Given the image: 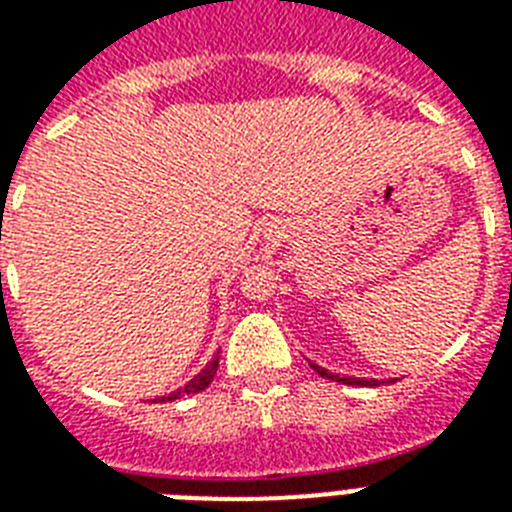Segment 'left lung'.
I'll list each match as a JSON object with an SVG mask.
<instances>
[{"mask_svg": "<svg viewBox=\"0 0 512 512\" xmlns=\"http://www.w3.org/2000/svg\"><path fill=\"white\" fill-rule=\"evenodd\" d=\"M316 372L321 374V377H327V380H335V382H342V385H369V388H374V385H380V380H364V377H342V374H332L329 369H324V366H316L311 364Z\"/></svg>", "mask_w": 512, "mask_h": 512, "instance_id": "obj_1", "label": "left lung"}]
</instances>
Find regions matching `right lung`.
<instances>
[{"mask_svg": "<svg viewBox=\"0 0 512 512\" xmlns=\"http://www.w3.org/2000/svg\"><path fill=\"white\" fill-rule=\"evenodd\" d=\"M217 361H220V358H212V361H209L207 366H204V369H201L199 374H196V377H193L191 382H188V385H185V388H177L175 393H170V396H162V398H154V401H175V398H183V396H191V393H199V390H204L209 385V382H212V377H215V372H217Z\"/></svg>", "mask_w": 512, "mask_h": 512, "instance_id": "add662e5", "label": "right lung"}]
</instances>
